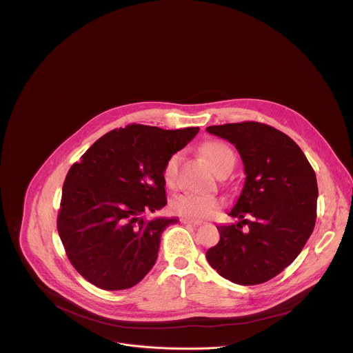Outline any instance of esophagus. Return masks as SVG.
<instances>
[{"label": "esophagus", "mask_w": 353, "mask_h": 353, "mask_svg": "<svg viewBox=\"0 0 353 353\" xmlns=\"http://www.w3.org/2000/svg\"><path fill=\"white\" fill-rule=\"evenodd\" d=\"M180 222H181L183 225H187V226H192V228H196V226H199V223H198V222H192V221H190V219H180Z\"/></svg>", "instance_id": "esophagus-1"}]
</instances>
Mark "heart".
<instances>
[{"mask_svg": "<svg viewBox=\"0 0 353 353\" xmlns=\"http://www.w3.org/2000/svg\"><path fill=\"white\" fill-rule=\"evenodd\" d=\"M203 152L212 168L219 172L228 165H234L233 150L221 141H211L203 146ZM180 158L177 154L172 155L162 170V179L166 187L174 188L177 185V172H179ZM172 211L180 216L201 221L208 219L216 215V212L223 207V199L215 195H198V194H181L172 201Z\"/></svg>", "mask_w": 353, "mask_h": 353, "instance_id": "heart-1", "label": "heart"}]
</instances>
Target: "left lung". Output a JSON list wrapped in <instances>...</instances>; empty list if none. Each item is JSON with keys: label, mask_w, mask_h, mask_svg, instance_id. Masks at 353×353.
Returning a JSON list of instances; mask_svg holds the SVG:
<instances>
[{"label": "left lung", "mask_w": 353, "mask_h": 353, "mask_svg": "<svg viewBox=\"0 0 353 353\" xmlns=\"http://www.w3.org/2000/svg\"><path fill=\"white\" fill-rule=\"evenodd\" d=\"M207 131L236 146L245 173L237 203L229 211L239 222L216 226L221 237L207 251V260L233 283H264L294 261L313 233L316 173L299 145L271 125L244 121L211 125Z\"/></svg>", "instance_id": "left-lung-1"}]
</instances>
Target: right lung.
I'll return each instance as SVG.
<instances>
[{
    "mask_svg": "<svg viewBox=\"0 0 353 353\" xmlns=\"http://www.w3.org/2000/svg\"><path fill=\"white\" fill-rule=\"evenodd\" d=\"M198 131L130 124L99 138L71 166L57 230L68 260L86 281L123 290L152 270L163 230L179 219L142 215L168 204L163 166Z\"/></svg>",
    "mask_w": 353,
    "mask_h": 353,
    "instance_id": "1",
    "label": "right lung"
}]
</instances>
